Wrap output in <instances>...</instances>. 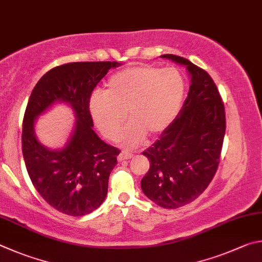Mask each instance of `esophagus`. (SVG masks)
<instances>
[{
  "instance_id": "34e87169",
  "label": "esophagus",
  "mask_w": 262,
  "mask_h": 262,
  "mask_svg": "<svg viewBox=\"0 0 262 262\" xmlns=\"http://www.w3.org/2000/svg\"><path fill=\"white\" fill-rule=\"evenodd\" d=\"M132 158H134V154H132V153H130V152H122L117 157V160H118V162H122V161H124V160H130Z\"/></svg>"
}]
</instances>
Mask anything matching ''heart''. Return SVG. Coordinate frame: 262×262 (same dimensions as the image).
Wrapping results in <instances>:
<instances>
[{"label":"heart","instance_id":"b5f03b06","mask_svg":"<svg viewBox=\"0 0 262 262\" xmlns=\"http://www.w3.org/2000/svg\"><path fill=\"white\" fill-rule=\"evenodd\" d=\"M184 98V79L175 68L134 66L109 78L105 91L90 98L95 125L109 140L116 141L127 118L121 143L132 148L146 137L159 138L175 121Z\"/></svg>","mask_w":262,"mask_h":262}]
</instances>
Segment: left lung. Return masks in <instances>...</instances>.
<instances>
[{"mask_svg": "<svg viewBox=\"0 0 262 262\" xmlns=\"http://www.w3.org/2000/svg\"><path fill=\"white\" fill-rule=\"evenodd\" d=\"M161 57L185 66L191 85L170 127L143 153L150 166L140 184L153 203L175 209L192 203L212 182L226 134V112L207 72L177 55Z\"/></svg>", "mask_w": 262, "mask_h": 262, "instance_id": "obj_1", "label": "left lung"}]
</instances>
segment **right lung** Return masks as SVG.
<instances>
[{"mask_svg": "<svg viewBox=\"0 0 262 262\" xmlns=\"http://www.w3.org/2000/svg\"><path fill=\"white\" fill-rule=\"evenodd\" d=\"M118 62H75L49 70L36 82L23 119L21 148L29 176L39 194L63 214L82 216L99 208L108 192L109 175L119 149L93 130L90 98L94 87ZM56 102L71 105L76 122L61 150L41 144L35 119Z\"/></svg>", "mask_w": 262, "mask_h": 262, "instance_id": "add662e5", "label": "right lung"}]
</instances>
